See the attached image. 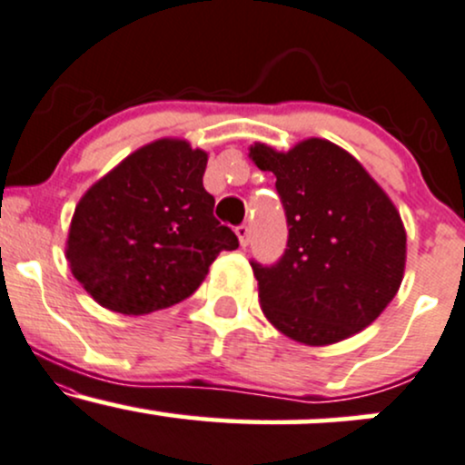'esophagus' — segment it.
Here are the masks:
<instances>
[{
  "label": "esophagus",
  "mask_w": 465,
  "mask_h": 465,
  "mask_svg": "<svg viewBox=\"0 0 465 465\" xmlns=\"http://www.w3.org/2000/svg\"><path fill=\"white\" fill-rule=\"evenodd\" d=\"M236 236L240 240V247H249V242H251V227L249 225H238L236 227Z\"/></svg>",
  "instance_id": "34e87169"
}]
</instances>
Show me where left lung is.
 <instances>
[{
	"instance_id": "left-lung-1",
	"label": "left lung",
	"mask_w": 465,
	"mask_h": 465,
	"mask_svg": "<svg viewBox=\"0 0 465 465\" xmlns=\"http://www.w3.org/2000/svg\"><path fill=\"white\" fill-rule=\"evenodd\" d=\"M251 158L275 173L288 223L275 264L251 260L266 318L312 346L361 331L402 282L407 236L394 203L353 155L321 138L288 153L255 144Z\"/></svg>"
}]
</instances>
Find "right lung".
<instances>
[{
    "label": "right lung",
    "instance_id": "add662e5",
    "mask_svg": "<svg viewBox=\"0 0 465 465\" xmlns=\"http://www.w3.org/2000/svg\"><path fill=\"white\" fill-rule=\"evenodd\" d=\"M208 153L162 138L99 179L73 214L66 260L99 305L143 316L188 299L238 238L203 188Z\"/></svg>",
    "mask_w": 465,
    "mask_h": 465
}]
</instances>
